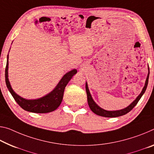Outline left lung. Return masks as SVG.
Returning a JSON list of instances; mask_svg holds the SVG:
<instances>
[{
  "label": "left lung",
  "instance_id": "1",
  "mask_svg": "<svg viewBox=\"0 0 154 154\" xmlns=\"http://www.w3.org/2000/svg\"><path fill=\"white\" fill-rule=\"evenodd\" d=\"M149 66H148V75H147V79H146L145 86H144L142 91H141L140 94H139L138 96L136 97V99L134 100V101L130 105H129L128 107H126L125 108H123L122 109H119V110L109 111V110H106V109L101 108V107H99L98 105L95 103L93 99H92L91 94H90V90L88 89V83L86 82V93H87L88 103V106L90 107V109H91V110L93 112L94 114H96L97 115L104 116V117H108V118H112V117H118V116L125 115V114L128 113L129 112H130L131 109L134 108V106H135L138 103L139 100L140 99V98L142 97L143 94L145 93V90H146V89H147V87L148 81H149Z\"/></svg>",
  "mask_w": 154,
  "mask_h": 154
}]
</instances>
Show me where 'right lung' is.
I'll use <instances>...</instances> for the list:
<instances>
[{"label":"right lung","mask_w":154,"mask_h":154,"mask_svg":"<svg viewBox=\"0 0 154 154\" xmlns=\"http://www.w3.org/2000/svg\"><path fill=\"white\" fill-rule=\"evenodd\" d=\"M9 54L7 55L5 68V82L7 88L12 97L19 106L24 110L33 113H48L55 110L62 101L65 87L74 75L77 72L76 69H72L66 73L58 83L57 86L49 93L36 99H26L17 94L12 89L8 78Z\"/></svg>","instance_id":"right-lung-1"}]
</instances>
